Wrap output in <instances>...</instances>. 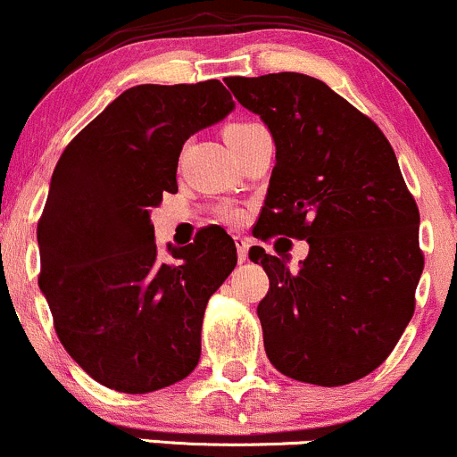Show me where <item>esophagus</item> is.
<instances>
[{
    "mask_svg": "<svg viewBox=\"0 0 457 457\" xmlns=\"http://www.w3.org/2000/svg\"><path fill=\"white\" fill-rule=\"evenodd\" d=\"M235 246H237V260L246 262L248 260V242L244 237H235Z\"/></svg>",
    "mask_w": 457,
    "mask_h": 457,
    "instance_id": "obj_1",
    "label": "esophagus"
}]
</instances>
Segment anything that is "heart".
Here are the masks:
<instances>
[{"label":"heart","mask_w":457,"mask_h":457,"mask_svg":"<svg viewBox=\"0 0 457 457\" xmlns=\"http://www.w3.org/2000/svg\"><path fill=\"white\" fill-rule=\"evenodd\" d=\"M248 126H253V124H228V126H227V129H224V137H227V135L239 133V130L248 129Z\"/></svg>","instance_id":"obj_1"}]
</instances>
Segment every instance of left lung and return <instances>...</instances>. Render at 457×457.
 I'll list each match as a JSON object with an SVG mask.
<instances>
[{
    "instance_id": "obj_1",
    "label": "left lung",
    "mask_w": 457,
    "mask_h": 457,
    "mask_svg": "<svg viewBox=\"0 0 457 457\" xmlns=\"http://www.w3.org/2000/svg\"><path fill=\"white\" fill-rule=\"evenodd\" d=\"M269 126L275 166L257 237L309 242L300 269L262 246L257 306L270 364L293 380L340 386L376 371L413 318L424 269L420 213L395 153L367 115L302 73L227 77Z\"/></svg>"
}]
</instances>
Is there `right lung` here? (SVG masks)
Masks as SVG:
<instances>
[{"instance_id":"obj_1","label":"right lung","mask_w":457,"mask_h":457,"mask_svg":"<svg viewBox=\"0 0 457 457\" xmlns=\"http://www.w3.org/2000/svg\"><path fill=\"white\" fill-rule=\"evenodd\" d=\"M235 108L218 79L139 84L66 146L37 224L39 288L71 358L121 393H151L200 362L209 297L237 264L235 242L204 228L160 255L151 209L178 191V160L197 130Z\"/></svg>"}]
</instances>
